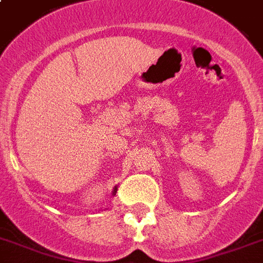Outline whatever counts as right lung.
<instances>
[{"label":"right lung","instance_id":"add662e5","mask_svg":"<svg viewBox=\"0 0 263 263\" xmlns=\"http://www.w3.org/2000/svg\"><path fill=\"white\" fill-rule=\"evenodd\" d=\"M116 190H117V189H114V192H113V194H116Z\"/></svg>","mask_w":263,"mask_h":263}]
</instances>
